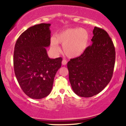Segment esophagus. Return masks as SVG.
<instances>
[{"label":"esophagus","instance_id":"1","mask_svg":"<svg viewBox=\"0 0 126 126\" xmlns=\"http://www.w3.org/2000/svg\"><path fill=\"white\" fill-rule=\"evenodd\" d=\"M66 64H67V61H66V60H65V59H63V60H62V64L66 65Z\"/></svg>","mask_w":126,"mask_h":126}]
</instances>
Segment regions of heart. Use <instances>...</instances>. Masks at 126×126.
I'll list each match as a JSON object with an SVG mask.
<instances>
[{"label": "heart", "instance_id": "obj_1", "mask_svg": "<svg viewBox=\"0 0 126 126\" xmlns=\"http://www.w3.org/2000/svg\"><path fill=\"white\" fill-rule=\"evenodd\" d=\"M90 35L86 29L68 28L56 34L51 39V47L55 51L59 50V44H63V50L68 57L80 56L87 48Z\"/></svg>", "mask_w": 126, "mask_h": 126}]
</instances>
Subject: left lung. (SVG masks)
<instances>
[{"label":"left lung","instance_id":"8db88e82","mask_svg":"<svg viewBox=\"0 0 126 126\" xmlns=\"http://www.w3.org/2000/svg\"><path fill=\"white\" fill-rule=\"evenodd\" d=\"M93 34L92 45L67 63L72 89L82 97H91L103 90L112 78L115 64V47L108 33L95 27Z\"/></svg>","mask_w":126,"mask_h":126}]
</instances>
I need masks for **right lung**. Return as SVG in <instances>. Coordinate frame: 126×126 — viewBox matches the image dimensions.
<instances>
[{"instance_id": "obj_1", "label": "right lung", "mask_w": 126, "mask_h": 126, "mask_svg": "<svg viewBox=\"0 0 126 126\" xmlns=\"http://www.w3.org/2000/svg\"><path fill=\"white\" fill-rule=\"evenodd\" d=\"M50 24L27 29L16 40L14 48L15 74L22 90L32 99L50 94L62 57L50 59L46 47L50 45Z\"/></svg>"}]
</instances>
